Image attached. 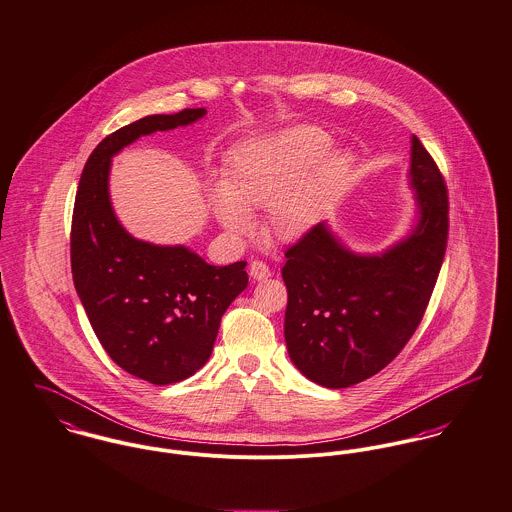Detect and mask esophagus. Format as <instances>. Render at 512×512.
I'll return each instance as SVG.
<instances>
[{
    "mask_svg": "<svg viewBox=\"0 0 512 512\" xmlns=\"http://www.w3.org/2000/svg\"><path fill=\"white\" fill-rule=\"evenodd\" d=\"M249 275L253 281H265L271 277V269L263 261H253L249 265Z\"/></svg>",
    "mask_w": 512,
    "mask_h": 512,
    "instance_id": "esophagus-1",
    "label": "esophagus"
}]
</instances>
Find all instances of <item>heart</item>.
<instances>
[{
  "label": "heart",
  "instance_id": "obj_1",
  "mask_svg": "<svg viewBox=\"0 0 512 512\" xmlns=\"http://www.w3.org/2000/svg\"><path fill=\"white\" fill-rule=\"evenodd\" d=\"M318 127L298 125L237 151L228 186L214 190L220 224L233 235L255 229L253 210L267 209L265 231L279 241H298L318 226L330 194L349 171L351 157L330 151Z\"/></svg>",
  "mask_w": 512,
  "mask_h": 512
}]
</instances>
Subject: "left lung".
<instances>
[{
    "label": "left lung",
    "instance_id": "8db88e82",
    "mask_svg": "<svg viewBox=\"0 0 512 512\" xmlns=\"http://www.w3.org/2000/svg\"><path fill=\"white\" fill-rule=\"evenodd\" d=\"M410 151L418 218L404 239L379 255H359L318 224L284 253L286 349L322 387L345 389L385 369L416 332L438 281L448 188L416 135Z\"/></svg>",
    "mask_w": 512,
    "mask_h": 512
}]
</instances>
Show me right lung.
<instances>
[{
	"mask_svg": "<svg viewBox=\"0 0 512 512\" xmlns=\"http://www.w3.org/2000/svg\"><path fill=\"white\" fill-rule=\"evenodd\" d=\"M204 115L190 108L117 129L88 157L74 200L70 265L80 302L115 363L153 385L188 379L210 359L222 316L249 281L247 263L214 267L184 245L129 235L110 202V165L139 137Z\"/></svg>",
	"mask_w": 512,
	"mask_h": 512,
	"instance_id": "add662e5",
	"label": "right lung"
}]
</instances>
